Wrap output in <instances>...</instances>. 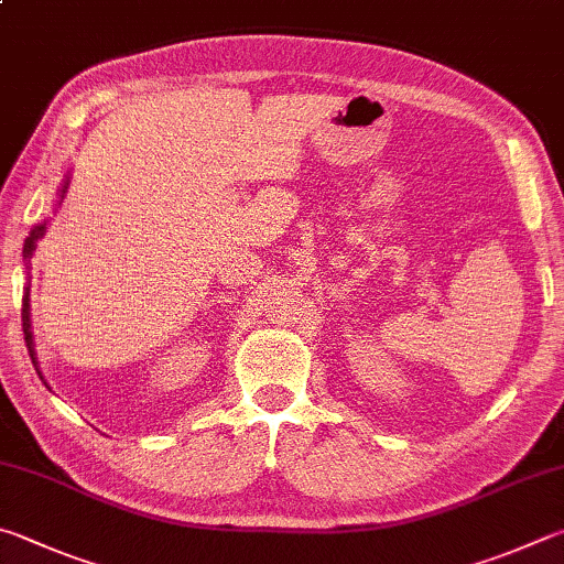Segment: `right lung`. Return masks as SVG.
<instances>
[{
  "label": "right lung",
  "instance_id": "add662e5",
  "mask_svg": "<svg viewBox=\"0 0 564 564\" xmlns=\"http://www.w3.org/2000/svg\"><path fill=\"white\" fill-rule=\"evenodd\" d=\"M66 189H68V187L64 184V189H61V197H64ZM44 231H46V221L39 224V227L32 231V237L26 239V243H24V259H32L34 249H36V241H39L41 237H44ZM22 321H24V340H26V347H29V355H32V362H36V360H34V347H32V333H29V295H24Z\"/></svg>",
  "mask_w": 564,
  "mask_h": 564
}]
</instances>
